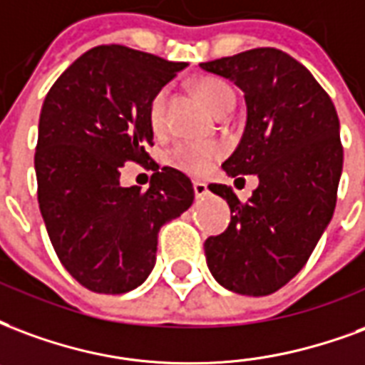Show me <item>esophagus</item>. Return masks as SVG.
I'll list each match as a JSON object with an SVG mask.
<instances>
[{"label":"esophagus","instance_id":"esophagus-1","mask_svg":"<svg viewBox=\"0 0 365 365\" xmlns=\"http://www.w3.org/2000/svg\"><path fill=\"white\" fill-rule=\"evenodd\" d=\"M193 191H195L197 197H205L209 193V187L205 182H193Z\"/></svg>","mask_w":365,"mask_h":365}]
</instances>
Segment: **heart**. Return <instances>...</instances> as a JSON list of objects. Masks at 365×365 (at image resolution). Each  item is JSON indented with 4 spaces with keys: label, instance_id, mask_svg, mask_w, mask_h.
Segmentation results:
<instances>
[{
    "label": "heart",
    "instance_id": "1",
    "mask_svg": "<svg viewBox=\"0 0 365 365\" xmlns=\"http://www.w3.org/2000/svg\"><path fill=\"white\" fill-rule=\"evenodd\" d=\"M195 88L197 94L215 114H220L228 106H234V93L222 81L205 77L197 83ZM164 115H166V91H160L150 100V108H148V118L153 128L160 129L164 125ZM222 153L224 148L218 143L178 141L170 148L168 162L185 174L201 175L212 168V164L222 156Z\"/></svg>",
    "mask_w": 365,
    "mask_h": 365
}]
</instances>
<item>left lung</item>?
Listing matches in <instances>:
<instances>
[{
    "label": "left lung",
    "mask_w": 365,
    "mask_h": 365,
    "mask_svg": "<svg viewBox=\"0 0 365 365\" xmlns=\"http://www.w3.org/2000/svg\"><path fill=\"white\" fill-rule=\"evenodd\" d=\"M201 69L240 86L247 106L242 141L222 170L230 178H259L247 203L230 185H209L232 217L222 234L207 237V265L232 292L269 296L302 271L333 218L342 172L339 115L312 73L277 48L207 61Z\"/></svg>",
    "instance_id": "obj_1"
}]
</instances>
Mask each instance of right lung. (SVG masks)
Listing matches in <instances>:
<instances>
[{
  "mask_svg": "<svg viewBox=\"0 0 365 365\" xmlns=\"http://www.w3.org/2000/svg\"><path fill=\"white\" fill-rule=\"evenodd\" d=\"M185 66L96 46L46 94L34 155L40 212L61 265L93 292L141 286L155 267L160 228L193 203L191 180L170 166L153 174L147 191L120 185L125 162L150 158V100Z\"/></svg>",
  "mask_w": 365,
  "mask_h": 365,
  "instance_id": "1",
  "label": "right lung"
}]
</instances>
